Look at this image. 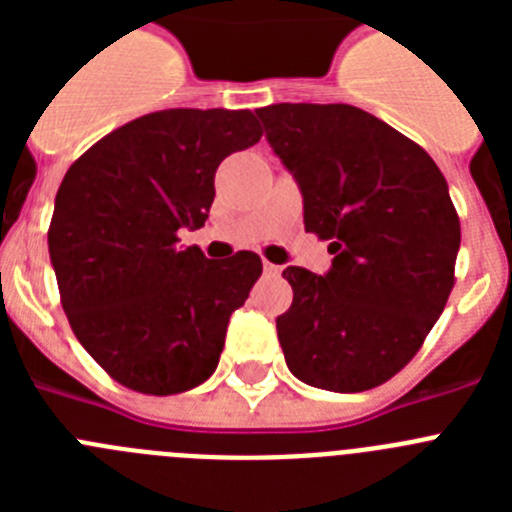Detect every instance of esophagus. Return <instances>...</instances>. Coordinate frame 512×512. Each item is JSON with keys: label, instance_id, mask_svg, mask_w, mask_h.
I'll list each match as a JSON object with an SVG mask.
<instances>
[{"label": "esophagus", "instance_id": "esophagus-1", "mask_svg": "<svg viewBox=\"0 0 512 512\" xmlns=\"http://www.w3.org/2000/svg\"><path fill=\"white\" fill-rule=\"evenodd\" d=\"M264 271H266V274H269V277H277L279 271H282V266L271 264V261H264Z\"/></svg>", "mask_w": 512, "mask_h": 512}]
</instances>
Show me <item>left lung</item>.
Instances as JSON below:
<instances>
[{
    "instance_id": "8db88e82",
    "label": "left lung",
    "mask_w": 512,
    "mask_h": 512,
    "mask_svg": "<svg viewBox=\"0 0 512 512\" xmlns=\"http://www.w3.org/2000/svg\"><path fill=\"white\" fill-rule=\"evenodd\" d=\"M300 184L305 230L330 241L318 277L287 266L292 305L277 318L289 372L330 392L395 377L423 346L454 289L461 243L449 184L428 153L351 104L256 110Z\"/></svg>"
}]
</instances>
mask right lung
I'll return each mask as SVG.
<instances>
[{
  "label": "right lung",
  "mask_w": 512,
  "mask_h": 512,
  "mask_svg": "<svg viewBox=\"0 0 512 512\" xmlns=\"http://www.w3.org/2000/svg\"><path fill=\"white\" fill-rule=\"evenodd\" d=\"M261 135L251 110L151 112L97 140L63 176L48 228L61 305L122 387L176 395L215 372L261 259H205L179 246V230L205 225L220 161Z\"/></svg>",
  "instance_id": "right-lung-1"
}]
</instances>
